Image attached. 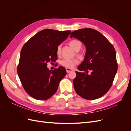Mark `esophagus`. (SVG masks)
<instances>
[{"instance_id":"1","label":"esophagus","mask_w":131,"mask_h":131,"mask_svg":"<svg viewBox=\"0 0 131 131\" xmlns=\"http://www.w3.org/2000/svg\"><path fill=\"white\" fill-rule=\"evenodd\" d=\"M66 70L67 73H69V72H72V71H73L72 69H71L70 68H66Z\"/></svg>"}]
</instances>
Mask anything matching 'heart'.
Masks as SVG:
<instances>
[{
    "mask_svg": "<svg viewBox=\"0 0 131 131\" xmlns=\"http://www.w3.org/2000/svg\"><path fill=\"white\" fill-rule=\"evenodd\" d=\"M69 45L71 46L72 48L75 51H78L80 50L82 43L80 40H76V39H73V40H70L69 42ZM61 52V45H59L57 47L56 49V53L57 55H59ZM78 56L80 57H82V54L81 53H78ZM79 63V60L77 58H73V59H63L61 61V64L66 67L72 69L73 67L78 64Z\"/></svg>",
    "mask_w": 131,
    "mask_h": 131,
    "instance_id": "heart-1",
    "label": "heart"
}]
</instances>
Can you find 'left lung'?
Segmentation results:
<instances>
[{"label":"left lung","instance_id":"left-lung-1","mask_svg":"<svg viewBox=\"0 0 131 131\" xmlns=\"http://www.w3.org/2000/svg\"><path fill=\"white\" fill-rule=\"evenodd\" d=\"M72 37L82 41L86 47L84 61L78 68L85 72H75V91L86 100H96L113 85L118 68L115 50L103 35L92 28L73 31L70 34Z\"/></svg>","mask_w":131,"mask_h":131}]
</instances>
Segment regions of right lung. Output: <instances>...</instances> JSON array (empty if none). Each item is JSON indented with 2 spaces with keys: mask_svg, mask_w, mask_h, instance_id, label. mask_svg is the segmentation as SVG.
Instances as JSON below:
<instances>
[{
  "mask_svg": "<svg viewBox=\"0 0 131 131\" xmlns=\"http://www.w3.org/2000/svg\"><path fill=\"white\" fill-rule=\"evenodd\" d=\"M70 33V30L43 29L22 47L17 73L25 91L31 97L44 101L56 92L59 82L66 76V70L60 66L49 70L47 64L57 60V47Z\"/></svg>",
  "mask_w": 131,
  "mask_h": 131,
  "instance_id": "1",
  "label": "right lung"
}]
</instances>
